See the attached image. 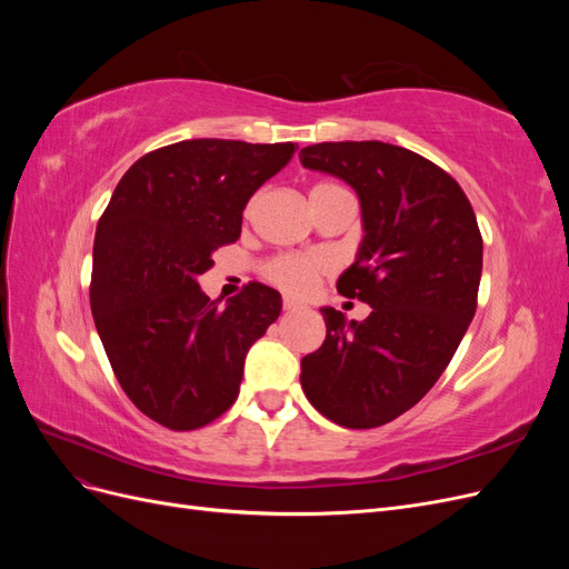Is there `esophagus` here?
Returning a JSON list of instances; mask_svg holds the SVG:
<instances>
[{
  "mask_svg": "<svg viewBox=\"0 0 569 569\" xmlns=\"http://www.w3.org/2000/svg\"><path fill=\"white\" fill-rule=\"evenodd\" d=\"M282 306H284L287 313H295V311H301V308H303V306H301L299 301H295V299H284Z\"/></svg>",
  "mask_w": 569,
  "mask_h": 569,
  "instance_id": "esophagus-1",
  "label": "esophagus"
}]
</instances>
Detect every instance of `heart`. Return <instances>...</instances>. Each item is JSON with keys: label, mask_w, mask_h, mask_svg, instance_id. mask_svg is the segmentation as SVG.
Returning <instances> with one entry per match:
<instances>
[{"label": "heart", "mask_w": 569, "mask_h": 569, "mask_svg": "<svg viewBox=\"0 0 569 569\" xmlns=\"http://www.w3.org/2000/svg\"><path fill=\"white\" fill-rule=\"evenodd\" d=\"M337 184H327L320 182L311 189L313 192H325V189H335ZM253 209V201L249 203V211ZM332 270V261L322 253H284V256H274L272 261L266 266V278L282 287L284 291H291V295H306L311 291L313 284L318 282L320 274Z\"/></svg>", "instance_id": "1"}]
</instances>
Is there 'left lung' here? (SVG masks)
Masks as SVG:
<instances>
[{"mask_svg":"<svg viewBox=\"0 0 569 569\" xmlns=\"http://www.w3.org/2000/svg\"><path fill=\"white\" fill-rule=\"evenodd\" d=\"M299 159L358 194L363 239L337 289L372 308L360 322L320 308L327 337L303 356L301 387L332 422L380 427L435 387L468 332L481 280L477 218L446 170L403 147L322 142Z\"/></svg>","mask_w":569,"mask_h":569,"instance_id":"obj_1","label":"left lung"}]
</instances>
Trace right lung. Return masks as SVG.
Masks as SVG:
<instances>
[{
    "label": "right lung",
    "mask_w": 569,
    "mask_h": 569,
    "mask_svg": "<svg viewBox=\"0 0 569 569\" xmlns=\"http://www.w3.org/2000/svg\"><path fill=\"white\" fill-rule=\"evenodd\" d=\"M297 147L184 140L134 161L120 178L92 251L90 306L109 363L147 418L187 432L213 422L239 393L244 358L282 311L251 282L218 306L197 278L242 232L253 192Z\"/></svg>",
    "instance_id": "right-lung-1"
}]
</instances>
